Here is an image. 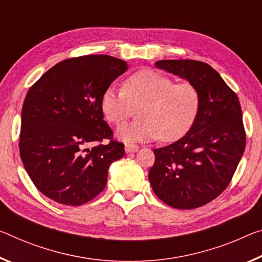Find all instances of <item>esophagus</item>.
Returning <instances> with one entry per match:
<instances>
[{
	"label": "esophagus",
	"instance_id": "esophagus-1",
	"mask_svg": "<svg viewBox=\"0 0 262 262\" xmlns=\"http://www.w3.org/2000/svg\"><path fill=\"white\" fill-rule=\"evenodd\" d=\"M139 150V147L136 146V144H133V143H126V146H124V151L127 154L129 152H135Z\"/></svg>",
	"mask_w": 262,
	"mask_h": 262
}]
</instances>
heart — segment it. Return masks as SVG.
Wrapping results in <instances>:
<instances>
[{
	"mask_svg": "<svg viewBox=\"0 0 262 262\" xmlns=\"http://www.w3.org/2000/svg\"><path fill=\"white\" fill-rule=\"evenodd\" d=\"M122 92L103 91L100 108L106 121L119 127L130 119L136 108L138 121L122 126L118 138L126 142H143L159 138L175 142L196 123L202 106L198 87L190 81L175 82L167 74L141 70L128 77Z\"/></svg>",
	"mask_w": 262,
	"mask_h": 262,
	"instance_id": "1",
	"label": "heart"
}]
</instances>
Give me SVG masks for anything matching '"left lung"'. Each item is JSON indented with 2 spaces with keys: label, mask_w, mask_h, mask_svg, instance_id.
<instances>
[{
  "label": "left lung",
  "mask_w": 262,
  "mask_h": 262,
  "mask_svg": "<svg viewBox=\"0 0 262 262\" xmlns=\"http://www.w3.org/2000/svg\"><path fill=\"white\" fill-rule=\"evenodd\" d=\"M155 65L198 87L202 106L196 123L183 138L154 150L150 185L162 202L190 210L217 198L233 177L246 132L236 94L209 64L193 59L159 60Z\"/></svg>",
  "instance_id": "1"
}]
</instances>
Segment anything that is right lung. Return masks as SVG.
I'll return each mask as SVG.
<instances>
[{
    "label": "right lung",
    "instance_id": "right-lung-1",
    "mask_svg": "<svg viewBox=\"0 0 262 262\" xmlns=\"http://www.w3.org/2000/svg\"><path fill=\"white\" fill-rule=\"evenodd\" d=\"M127 63L107 55L56 64L29 89L19 155L32 183L59 204L78 206L105 189L112 162L124 155L103 120L100 99ZM103 139H108L102 144Z\"/></svg>",
    "mask_w": 262,
    "mask_h": 262
}]
</instances>
